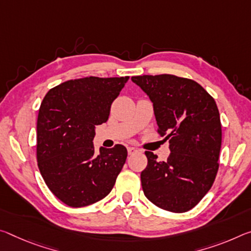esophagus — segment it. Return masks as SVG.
Here are the masks:
<instances>
[{
    "instance_id": "1",
    "label": "esophagus",
    "mask_w": 251,
    "mask_h": 251,
    "mask_svg": "<svg viewBox=\"0 0 251 251\" xmlns=\"http://www.w3.org/2000/svg\"><path fill=\"white\" fill-rule=\"evenodd\" d=\"M137 151H138V150L136 149V147H132V146L127 147V152H128V154H129V155H132V154H134V153H136Z\"/></svg>"
}]
</instances>
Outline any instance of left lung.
Here are the masks:
<instances>
[{"mask_svg":"<svg viewBox=\"0 0 251 251\" xmlns=\"http://www.w3.org/2000/svg\"><path fill=\"white\" fill-rule=\"evenodd\" d=\"M132 80L153 102L157 133L169 141L168 160L146 151L141 173L145 197L158 208L182 213L202 200L219 169L222 130L213 97L192 79L144 75Z\"/></svg>","mask_w":251,"mask_h":251,"instance_id":"1","label":"left lung"}]
</instances>
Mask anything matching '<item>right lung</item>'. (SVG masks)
I'll return each instance as SVG.
<instances>
[{
    "mask_svg": "<svg viewBox=\"0 0 251 251\" xmlns=\"http://www.w3.org/2000/svg\"><path fill=\"white\" fill-rule=\"evenodd\" d=\"M129 77L71 79L48 91L39 109L37 161L48 188L63 203L81 208L108 196L127 157L121 144L95 154V126Z\"/></svg>",
    "mask_w": 251,
    "mask_h": 251,
    "instance_id": "obj_1",
    "label": "right lung"
}]
</instances>
